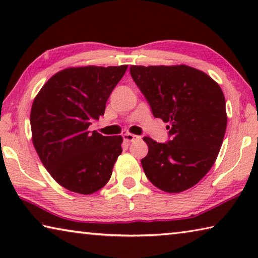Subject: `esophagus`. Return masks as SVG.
<instances>
[{
    "mask_svg": "<svg viewBox=\"0 0 258 258\" xmlns=\"http://www.w3.org/2000/svg\"><path fill=\"white\" fill-rule=\"evenodd\" d=\"M123 139L126 143H131L133 141H137V140L140 139V137H138V135H134V134H131V133H125L123 135Z\"/></svg>",
    "mask_w": 258,
    "mask_h": 258,
    "instance_id": "esophagus-1",
    "label": "esophagus"
}]
</instances>
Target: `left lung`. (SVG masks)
<instances>
[{
	"label": "left lung",
	"instance_id": "1",
	"mask_svg": "<svg viewBox=\"0 0 258 258\" xmlns=\"http://www.w3.org/2000/svg\"><path fill=\"white\" fill-rule=\"evenodd\" d=\"M130 72L171 135L167 143L143 138L149 147L141 160L143 171L168 194L190 189L209 172L221 150L228 124L223 91L206 73L186 64L131 66Z\"/></svg>",
	"mask_w": 258,
	"mask_h": 258
}]
</instances>
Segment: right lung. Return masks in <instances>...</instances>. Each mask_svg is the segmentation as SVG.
Here are the masks:
<instances>
[{
    "label": "right lung",
    "instance_id": "1",
    "mask_svg": "<svg viewBox=\"0 0 258 258\" xmlns=\"http://www.w3.org/2000/svg\"><path fill=\"white\" fill-rule=\"evenodd\" d=\"M126 69L127 64L69 67L54 74L35 97L33 145L46 171L64 189L91 195L110 178L123 138L91 133L89 126L103 116Z\"/></svg>",
    "mask_w": 258,
    "mask_h": 258
}]
</instances>
